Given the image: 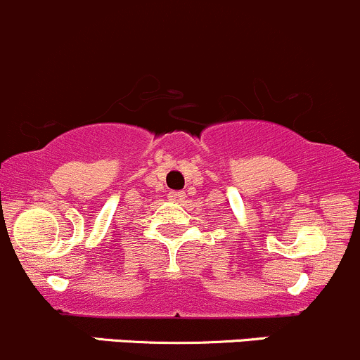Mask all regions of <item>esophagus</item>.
I'll return each mask as SVG.
<instances>
[{"label": "esophagus", "instance_id": "esophagus-1", "mask_svg": "<svg viewBox=\"0 0 360 360\" xmlns=\"http://www.w3.org/2000/svg\"><path fill=\"white\" fill-rule=\"evenodd\" d=\"M168 199H169V201H173V202H180V201H184V199H185V192H184V191L169 192V194H168Z\"/></svg>", "mask_w": 360, "mask_h": 360}]
</instances>
